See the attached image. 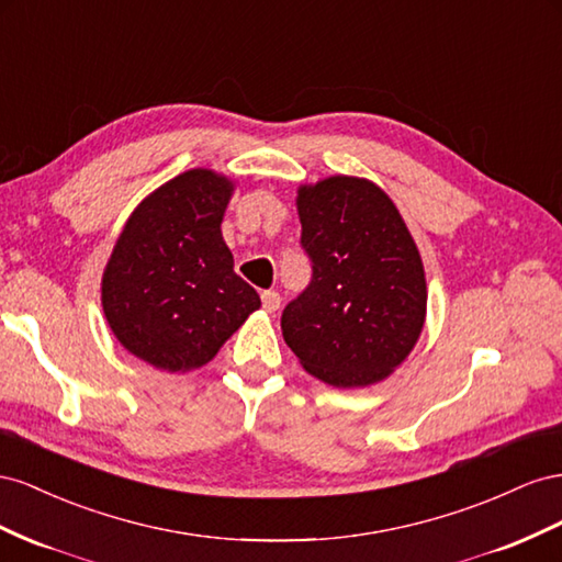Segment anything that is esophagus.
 Here are the masks:
<instances>
[{
    "label": "esophagus",
    "mask_w": 562,
    "mask_h": 562,
    "mask_svg": "<svg viewBox=\"0 0 562 562\" xmlns=\"http://www.w3.org/2000/svg\"><path fill=\"white\" fill-rule=\"evenodd\" d=\"M261 303H263V311H268V313H276V311L280 308V294H278V292H272V290H268V292H263V294H261Z\"/></svg>",
    "instance_id": "1"
}]
</instances>
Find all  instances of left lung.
<instances>
[{"label":"left lung","mask_w":562,"mask_h":562,"mask_svg":"<svg viewBox=\"0 0 562 562\" xmlns=\"http://www.w3.org/2000/svg\"><path fill=\"white\" fill-rule=\"evenodd\" d=\"M296 210L313 278L282 311L284 341L329 386H372L405 362L424 329L419 249L393 200L358 176L301 186Z\"/></svg>","instance_id":"1"}]
</instances>
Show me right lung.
Here are the masks:
<instances>
[{"mask_svg":"<svg viewBox=\"0 0 562 562\" xmlns=\"http://www.w3.org/2000/svg\"><path fill=\"white\" fill-rule=\"evenodd\" d=\"M233 190L212 169L179 173L136 206L110 254L101 282L108 325L157 370H198L261 306L221 235Z\"/></svg>","mask_w":562,"mask_h":562,"instance_id":"1","label":"right lung"}]
</instances>
